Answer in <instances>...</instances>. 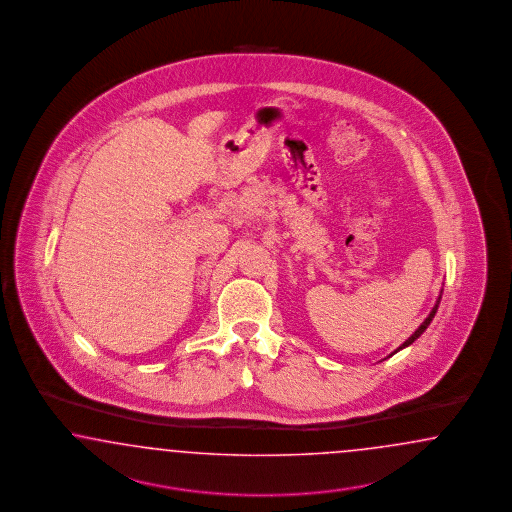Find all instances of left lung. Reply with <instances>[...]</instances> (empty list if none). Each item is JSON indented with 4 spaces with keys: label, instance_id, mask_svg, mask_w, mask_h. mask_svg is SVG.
I'll return each mask as SVG.
<instances>
[{
    "label": "left lung",
    "instance_id": "1",
    "mask_svg": "<svg viewBox=\"0 0 512 512\" xmlns=\"http://www.w3.org/2000/svg\"><path fill=\"white\" fill-rule=\"evenodd\" d=\"M439 302H441V296H439V298H437V302H435L434 310L430 311V315H428V317H426V319H424V323H422V325H420L419 328H417V330H415V334H413V336H411V338H409V340L403 341V345H400V347H398V349H396V351H394V353H398V351H400V349H403V347H407V345H411V343H413V341L417 340V338H419L420 334H422V332H424V330H426V328H428V325H430V323H432V319H434L435 311H437V308H439ZM394 353H392V355H394Z\"/></svg>",
    "mask_w": 512,
    "mask_h": 512
}]
</instances>
